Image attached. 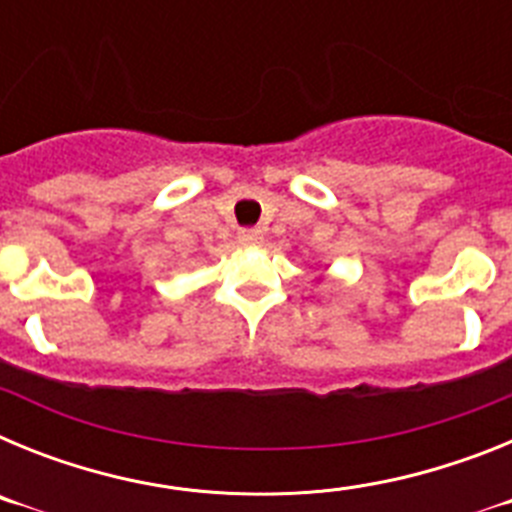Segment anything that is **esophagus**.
<instances>
[{"instance_id":"1","label":"esophagus","mask_w":512,"mask_h":512,"mask_svg":"<svg viewBox=\"0 0 512 512\" xmlns=\"http://www.w3.org/2000/svg\"><path fill=\"white\" fill-rule=\"evenodd\" d=\"M238 241H241L243 246H259V243L264 241V233H261L259 228H243L238 230Z\"/></svg>"}]
</instances>
